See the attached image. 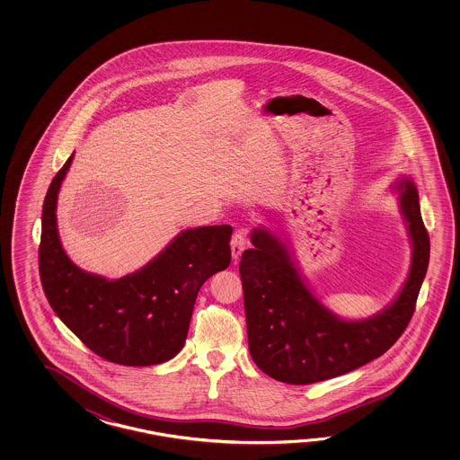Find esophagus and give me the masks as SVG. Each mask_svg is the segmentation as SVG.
Wrapping results in <instances>:
<instances>
[{"label": "esophagus", "mask_w": 460, "mask_h": 460, "mask_svg": "<svg viewBox=\"0 0 460 460\" xmlns=\"http://www.w3.org/2000/svg\"><path fill=\"white\" fill-rule=\"evenodd\" d=\"M230 246H232V256H234V263L238 261V258L243 253L246 248V234L243 230H236L232 240H230Z\"/></svg>", "instance_id": "esophagus-1"}]
</instances>
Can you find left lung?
I'll use <instances>...</instances> for the list:
<instances>
[{
    "label": "left lung",
    "instance_id": "1",
    "mask_svg": "<svg viewBox=\"0 0 460 460\" xmlns=\"http://www.w3.org/2000/svg\"><path fill=\"white\" fill-rule=\"evenodd\" d=\"M400 206L412 242L410 276L396 301L378 315L342 321L304 284L283 242L268 228L252 234L242 254L248 349L261 372L291 385L323 382L360 368L386 352L408 327L429 264V234L418 189L401 179Z\"/></svg>",
    "mask_w": 460,
    "mask_h": 460
}]
</instances>
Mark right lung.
I'll use <instances>...</instances> for the list:
<instances>
[{
    "instance_id": "right-lung-1",
    "label": "right lung",
    "mask_w": 460,
    "mask_h": 460,
    "mask_svg": "<svg viewBox=\"0 0 460 460\" xmlns=\"http://www.w3.org/2000/svg\"><path fill=\"white\" fill-rule=\"evenodd\" d=\"M74 155L42 206L40 274L54 313L98 357L128 367L167 362L186 342L197 293L232 261V226L190 228L137 273L115 281L85 273L62 250L56 206Z\"/></svg>"
}]
</instances>
